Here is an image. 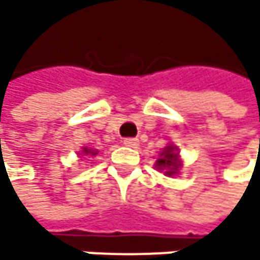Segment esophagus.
<instances>
[{"label": "esophagus", "mask_w": 260, "mask_h": 260, "mask_svg": "<svg viewBox=\"0 0 260 260\" xmlns=\"http://www.w3.org/2000/svg\"><path fill=\"white\" fill-rule=\"evenodd\" d=\"M123 145H124V146H129V148H137V146H139V140L129 137V139H124V140H123Z\"/></svg>", "instance_id": "obj_1"}]
</instances>
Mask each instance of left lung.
Masks as SVG:
<instances>
[{
    "mask_svg": "<svg viewBox=\"0 0 260 260\" xmlns=\"http://www.w3.org/2000/svg\"><path fill=\"white\" fill-rule=\"evenodd\" d=\"M157 170H164L167 176H175L178 173V170L181 168V160H179V154H178V148L175 145H168L165 146L159 159L156 160L154 165Z\"/></svg>",
    "mask_w": 260,
    "mask_h": 260,
    "instance_id": "obj_1",
    "label": "left lung"
}]
</instances>
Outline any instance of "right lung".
I'll use <instances>...</instances> for the list:
<instances>
[{"mask_svg": "<svg viewBox=\"0 0 260 260\" xmlns=\"http://www.w3.org/2000/svg\"><path fill=\"white\" fill-rule=\"evenodd\" d=\"M82 154H92V156H95L96 151H93V149H88V148H82Z\"/></svg>", "mask_w": 260, "mask_h": 260, "instance_id": "obj_1", "label": "right lung"}]
</instances>
